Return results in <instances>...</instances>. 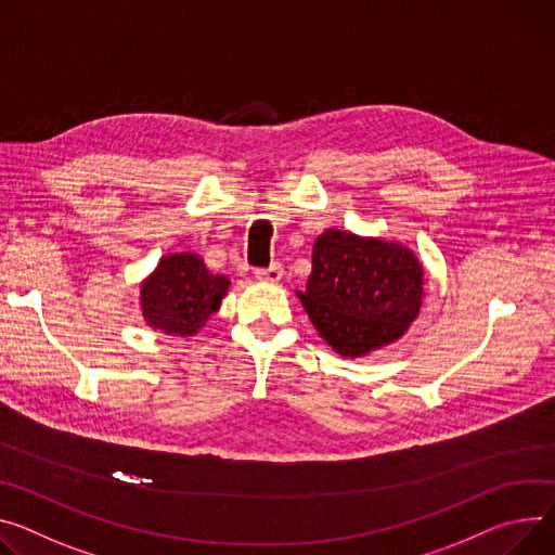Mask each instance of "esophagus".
I'll list each match as a JSON object with an SVG mask.
<instances>
[{"label": "esophagus", "instance_id": "esophagus-1", "mask_svg": "<svg viewBox=\"0 0 555 555\" xmlns=\"http://www.w3.org/2000/svg\"><path fill=\"white\" fill-rule=\"evenodd\" d=\"M257 279L266 281V283H279L283 279V266L281 263H272L270 268L257 270Z\"/></svg>", "mask_w": 555, "mask_h": 555}]
</instances>
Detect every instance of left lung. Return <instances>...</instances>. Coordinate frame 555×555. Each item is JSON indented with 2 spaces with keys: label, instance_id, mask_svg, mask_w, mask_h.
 Returning <instances> with one entry per match:
<instances>
[{
  "label": "left lung",
  "instance_id": "left-lung-1",
  "mask_svg": "<svg viewBox=\"0 0 555 555\" xmlns=\"http://www.w3.org/2000/svg\"><path fill=\"white\" fill-rule=\"evenodd\" d=\"M296 294L336 354L359 359L416 321L423 266L402 243L330 228L314 243L306 292Z\"/></svg>",
  "mask_w": 555,
  "mask_h": 555
}]
</instances>
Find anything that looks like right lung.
Here are the masks:
<instances>
[{
  "label": "right lung",
  "mask_w": 555,
  "mask_h": 555,
  "mask_svg": "<svg viewBox=\"0 0 555 555\" xmlns=\"http://www.w3.org/2000/svg\"><path fill=\"white\" fill-rule=\"evenodd\" d=\"M230 281L212 274L192 251L168 255L141 283V312L150 327L170 336H192L219 310Z\"/></svg>",
  "instance_id": "add662e5"
}]
</instances>
